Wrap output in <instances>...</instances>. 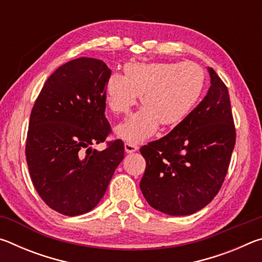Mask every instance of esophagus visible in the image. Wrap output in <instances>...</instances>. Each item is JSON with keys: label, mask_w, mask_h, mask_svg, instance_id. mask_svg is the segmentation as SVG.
<instances>
[{"label": "esophagus", "mask_w": 262, "mask_h": 262, "mask_svg": "<svg viewBox=\"0 0 262 262\" xmlns=\"http://www.w3.org/2000/svg\"><path fill=\"white\" fill-rule=\"evenodd\" d=\"M125 150H126V152L127 154H132V152H135V151H137V150H139V145H136V144H133V143H125Z\"/></svg>", "instance_id": "esophagus-1"}]
</instances>
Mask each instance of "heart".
Returning a JSON list of instances; mask_svg holds the SVG:
<instances>
[{"instance_id":"1","label":"heart","mask_w":262,"mask_h":262,"mask_svg":"<svg viewBox=\"0 0 262 262\" xmlns=\"http://www.w3.org/2000/svg\"><path fill=\"white\" fill-rule=\"evenodd\" d=\"M205 84V72L192 61L127 64L125 77L113 74L106 82V103L113 113L126 114L141 95L143 107L115 128L118 136L137 143L151 136L158 122L177 125L196 104Z\"/></svg>"}]
</instances>
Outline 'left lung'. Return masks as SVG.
<instances>
[{
    "instance_id": "obj_1",
    "label": "left lung",
    "mask_w": 262,
    "mask_h": 262,
    "mask_svg": "<svg viewBox=\"0 0 262 262\" xmlns=\"http://www.w3.org/2000/svg\"><path fill=\"white\" fill-rule=\"evenodd\" d=\"M203 100L162 139L140 149L147 162L140 188L155 209L190 215L216 196L228 173L236 128L228 88L212 68Z\"/></svg>"
}]
</instances>
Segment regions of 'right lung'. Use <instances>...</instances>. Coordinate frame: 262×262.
I'll list each match as a JSON object with an SVG mask.
<instances>
[{"instance_id": "add662e5", "label": "right lung", "mask_w": 262, "mask_h": 262, "mask_svg": "<svg viewBox=\"0 0 262 262\" xmlns=\"http://www.w3.org/2000/svg\"><path fill=\"white\" fill-rule=\"evenodd\" d=\"M110 76L101 60L69 61L48 77L31 112L25 147L31 179L43 202L66 216L94 209L125 157L121 140L107 142L103 151L91 149L112 132L105 117Z\"/></svg>"}]
</instances>
